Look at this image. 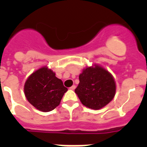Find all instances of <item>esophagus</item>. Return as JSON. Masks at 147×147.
I'll list each match as a JSON object with an SVG mask.
<instances>
[{
    "label": "esophagus",
    "instance_id": "1",
    "mask_svg": "<svg viewBox=\"0 0 147 147\" xmlns=\"http://www.w3.org/2000/svg\"><path fill=\"white\" fill-rule=\"evenodd\" d=\"M75 88H76V85H72V86H71L69 89L70 90H75Z\"/></svg>",
    "mask_w": 147,
    "mask_h": 147
}]
</instances>
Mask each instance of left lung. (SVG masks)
<instances>
[{
  "label": "left lung",
  "instance_id": "obj_1",
  "mask_svg": "<svg viewBox=\"0 0 147 147\" xmlns=\"http://www.w3.org/2000/svg\"><path fill=\"white\" fill-rule=\"evenodd\" d=\"M80 83L75 89L83 105L99 110L114 98L116 85L113 75L102 66L95 64L84 68L80 74Z\"/></svg>",
  "mask_w": 147,
  "mask_h": 147
}]
</instances>
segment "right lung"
Here are the masks:
<instances>
[{
  "label": "right lung",
  "instance_id": "1",
  "mask_svg": "<svg viewBox=\"0 0 147 147\" xmlns=\"http://www.w3.org/2000/svg\"><path fill=\"white\" fill-rule=\"evenodd\" d=\"M67 88L55 73L43 66L30 75L24 85V93L30 104L42 112H49L57 107Z\"/></svg>",
  "mask_w": 147,
  "mask_h": 147
}]
</instances>
